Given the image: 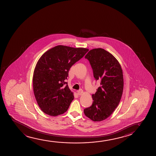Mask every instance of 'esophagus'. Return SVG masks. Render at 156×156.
Wrapping results in <instances>:
<instances>
[{"mask_svg":"<svg viewBox=\"0 0 156 156\" xmlns=\"http://www.w3.org/2000/svg\"><path fill=\"white\" fill-rule=\"evenodd\" d=\"M83 90L80 89V90H77V94H78V95H81V94H83Z\"/></svg>","mask_w":156,"mask_h":156,"instance_id":"34e87169","label":"esophagus"}]
</instances>
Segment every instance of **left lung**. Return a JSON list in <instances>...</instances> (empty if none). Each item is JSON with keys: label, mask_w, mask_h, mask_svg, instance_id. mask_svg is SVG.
Returning <instances> with one entry per match:
<instances>
[{"label": "left lung", "mask_w": 156, "mask_h": 156, "mask_svg": "<svg viewBox=\"0 0 156 156\" xmlns=\"http://www.w3.org/2000/svg\"><path fill=\"white\" fill-rule=\"evenodd\" d=\"M92 66L96 80L100 86L92 95L93 103L83 110L86 117L94 122H100L111 115L122 98L124 88L122 71L118 60L102 48H94L85 56Z\"/></svg>", "instance_id": "1"}]
</instances>
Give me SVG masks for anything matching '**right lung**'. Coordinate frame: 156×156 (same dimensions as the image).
Instances as JSON below:
<instances>
[{"label": "right lung", "instance_id": "add662e5", "mask_svg": "<svg viewBox=\"0 0 156 156\" xmlns=\"http://www.w3.org/2000/svg\"><path fill=\"white\" fill-rule=\"evenodd\" d=\"M88 49L58 45L43 54L33 76L34 96L41 110L51 116L66 112L74 96L66 80L69 71Z\"/></svg>", "mask_w": 156, "mask_h": 156}]
</instances>
